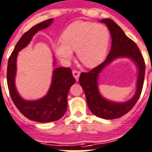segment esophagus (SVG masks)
<instances>
[{"instance_id": "esophagus-1", "label": "esophagus", "mask_w": 152, "mask_h": 152, "mask_svg": "<svg viewBox=\"0 0 152 152\" xmlns=\"http://www.w3.org/2000/svg\"><path fill=\"white\" fill-rule=\"evenodd\" d=\"M73 76H74L75 79H76V81H78L79 76H80V72L78 70H73Z\"/></svg>"}]
</instances>
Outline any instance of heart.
<instances>
[{
  "label": "heart",
  "instance_id": "heart-1",
  "mask_svg": "<svg viewBox=\"0 0 152 152\" xmlns=\"http://www.w3.org/2000/svg\"><path fill=\"white\" fill-rule=\"evenodd\" d=\"M110 32L106 26L91 22L76 21L68 26L61 35L62 40L53 45L59 59L68 62L76 50L85 66L93 68L104 60L110 43Z\"/></svg>",
  "mask_w": 152,
  "mask_h": 152
}]
</instances>
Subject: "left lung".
<instances>
[{
    "instance_id": "left-lung-1",
    "label": "left lung",
    "mask_w": 152,
    "mask_h": 152,
    "mask_svg": "<svg viewBox=\"0 0 152 152\" xmlns=\"http://www.w3.org/2000/svg\"><path fill=\"white\" fill-rule=\"evenodd\" d=\"M101 23L107 26L111 35V48L106 60L88 73H82L79 82L86 95L88 108L93 114L107 120H113L124 116L138 102L144 83L145 65L143 57L136 43L127 37L123 29L114 21L104 19ZM129 58L136 64L138 69L137 91L132 99L124 102H112L104 98L98 89V77L102 70L118 58Z\"/></svg>"
}]
</instances>
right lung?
Instances as JSON below:
<instances>
[{"instance_id":"right-lung-1","label":"right lung","mask_w":152,"mask_h":152,"mask_svg":"<svg viewBox=\"0 0 152 152\" xmlns=\"http://www.w3.org/2000/svg\"><path fill=\"white\" fill-rule=\"evenodd\" d=\"M53 19L34 26L23 34L15 46L7 64V86L10 95L13 103L23 115L32 121L48 123L61 119L67 109V95L70 87L76 83L72 71L68 67H57L54 69L51 84L47 95L34 101H28L22 98L17 91L15 84L16 74V59L18 53L28 45L34 35L40 30L51 25ZM56 61L54 58V66Z\"/></svg>"}]
</instances>
